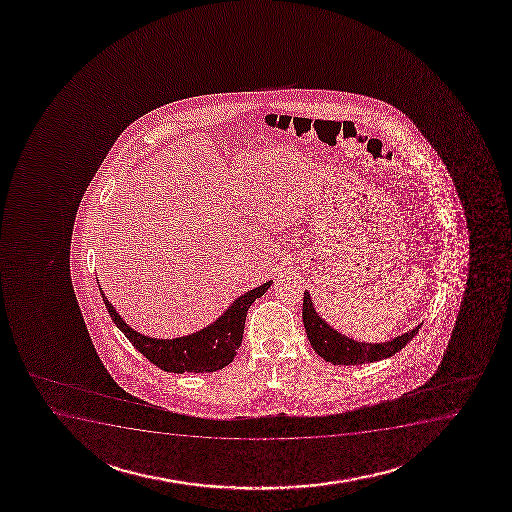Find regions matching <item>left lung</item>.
I'll use <instances>...</instances> for the list:
<instances>
[{
  "label": "left lung",
  "instance_id": "1",
  "mask_svg": "<svg viewBox=\"0 0 512 512\" xmlns=\"http://www.w3.org/2000/svg\"><path fill=\"white\" fill-rule=\"evenodd\" d=\"M303 325L315 353L332 365H361V363H373V361L389 358L396 355L397 351H401L416 336V332L421 327V324H418L415 329L404 332L401 336L394 337L385 343L355 341L332 329L331 325L315 312L308 291L303 293Z\"/></svg>",
  "mask_w": 512,
  "mask_h": 512
}]
</instances>
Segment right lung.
<instances>
[{"label":"right lung","mask_w":512,"mask_h":512,"mask_svg":"<svg viewBox=\"0 0 512 512\" xmlns=\"http://www.w3.org/2000/svg\"><path fill=\"white\" fill-rule=\"evenodd\" d=\"M271 284L272 281H267L260 284L259 288L250 289L245 295L238 296L211 325L175 339H157L133 331L116 313L115 307L104 296L101 286L99 291L116 327L157 368L171 373H204L221 370L235 360L236 351L243 339L248 308L271 288Z\"/></svg>","instance_id":"add662e5"}]
</instances>
